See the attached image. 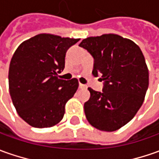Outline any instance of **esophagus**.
Returning <instances> with one entry per match:
<instances>
[{"instance_id": "34e87169", "label": "esophagus", "mask_w": 159, "mask_h": 159, "mask_svg": "<svg viewBox=\"0 0 159 159\" xmlns=\"http://www.w3.org/2000/svg\"><path fill=\"white\" fill-rule=\"evenodd\" d=\"M79 88L85 89H87V86H86V85H84V84H79Z\"/></svg>"}]
</instances>
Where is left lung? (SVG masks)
<instances>
[{
  "instance_id": "left-lung-1",
  "label": "left lung",
  "mask_w": 159,
  "mask_h": 159,
  "mask_svg": "<svg viewBox=\"0 0 159 159\" xmlns=\"http://www.w3.org/2000/svg\"><path fill=\"white\" fill-rule=\"evenodd\" d=\"M80 47L94 58L92 74L101 75L102 92L88 88L84 103L89 123L103 131L120 129L143 104L149 86V71L141 49L129 39L105 34L84 39Z\"/></svg>"
}]
</instances>
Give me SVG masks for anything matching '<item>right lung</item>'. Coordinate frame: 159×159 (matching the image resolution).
<instances>
[{
	"label": "right lung",
	"instance_id": "right-lung-1",
	"mask_svg": "<svg viewBox=\"0 0 159 159\" xmlns=\"http://www.w3.org/2000/svg\"><path fill=\"white\" fill-rule=\"evenodd\" d=\"M80 39L40 34L17 48L8 70V86L18 115L35 128L57 125L78 88L76 78L59 79L66 52Z\"/></svg>",
	"mask_w": 159,
	"mask_h": 159
}]
</instances>
